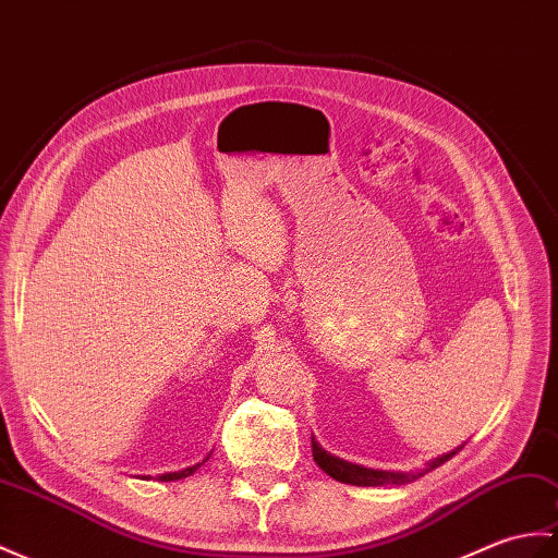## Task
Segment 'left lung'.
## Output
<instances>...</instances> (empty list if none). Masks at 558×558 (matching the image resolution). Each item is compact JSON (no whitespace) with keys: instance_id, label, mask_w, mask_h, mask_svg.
<instances>
[{"instance_id":"left-lung-1","label":"left lung","mask_w":558,"mask_h":558,"mask_svg":"<svg viewBox=\"0 0 558 558\" xmlns=\"http://www.w3.org/2000/svg\"><path fill=\"white\" fill-rule=\"evenodd\" d=\"M311 449H314V461L318 463V469L323 473H328L330 477H335V481L347 483V485H359V487H380V485H404V483L416 481V477H421L423 473L433 471V469H437V465H442L445 461H449L461 447L454 449V451H449V454H442V457L433 459L430 463L425 465L423 471H413V473L378 471V469H366V465L349 463V461H344L340 457L328 454V451L323 449L314 437H311Z\"/></svg>"}]
</instances>
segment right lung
I'll list each match as a JSON object with an SVG mask.
<instances>
[{
	"label": "right lung",
	"instance_id": "right-lung-1",
	"mask_svg": "<svg viewBox=\"0 0 558 558\" xmlns=\"http://www.w3.org/2000/svg\"><path fill=\"white\" fill-rule=\"evenodd\" d=\"M204 461H209V457H206ZM204 461L194 463V465H190V469H183V471H175V473H163V475H159V481H161V483H173V481H180V477H187V475H192L194 471H197L199 465H204ZM145 477H147V475H145Z\"/></svg>",
	"mask_w": 558,
	"mask_h": 558
}]
</instances>
